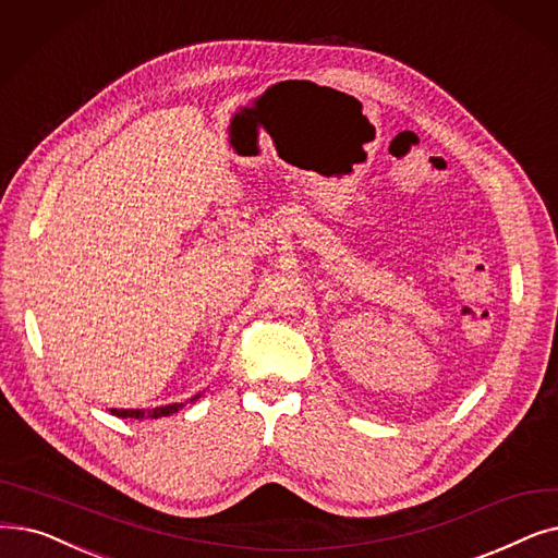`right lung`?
<instances>
[{
	"label": "right lung",
	"instance_id": "add662e5",
	"mask_svg": "<svg viewBox=\"0 0 558 558\" xmlns=\"http://www.w3.org/2000/svg\"><path fill=\"white\" fill-rule=\"evenodd\" d=\"M196 399H201V395H196L191 401H196ZM182 405L184 403H168V405H157V408H148V410H143V408H111V415L123 417V420H128V417H132V420H159V417H168V415L178 413Z\"/></svg>",
	"mask_w": 558,
	"mask_h": 558
}]
</instances>
